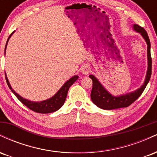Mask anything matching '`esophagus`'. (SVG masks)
<instances>
[{
    "mask_svg": "<svg viewBox=\"0 0 157 157\" xmlns=\"http://www.w3.org/2000/svg\"><path fill=\"white\" fill-rule=\"evenodd\" d=\"M91 71V68L88 65H84L83 66H82L81 68V72H82L85 75H88Z\"/></svg>",
    "mask_w": 157,
    "mask_h": 157,
    "instance_id": "1",
    "label": "esophagus"
}]
</instances>
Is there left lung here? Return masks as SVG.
Instances as JSON below:
<instances>
[{
	"mask_svg": "<svg viewBox=\"0 0 157 157\" xmlns=\"http://www.w3.org/2000/svg\"><path fill=\"white\" fill-rule=\"evenodd\" d=\"M134 29L142 35L146 41L147 45V60H148V67H147L146 78L143 85L137 90L125 95L119 97H113L111 94L108 92L104 89L103 86L97 80L94 75H89V77L93 81L92 90L91 93V98L94 103L99 108L105 110H112L120 108H126L137 100L138 97L142 94L145 87L148 83L151 76V69H152V59L151 56V43L147 32L142 27L137 24L134 25Z\"/></svg>",
	"mask_w": 157,
	"mask_h": 157,
	"instance_id": "8db88e82",
	"label": "left lung"
}]
</instances>
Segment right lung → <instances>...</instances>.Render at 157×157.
<instances>
[{"label": "right lung", "instance_id": "1", "mask_svg": "<svg viewBox=\"0 0 157 157\" xmlns=\"http://www.w3.org/2000/svg\"><path fill=\"white\" fill-rule=\"evenodd\" d=\"M13 32L11 34L10 37H9L8 40H7L6 46H5V50H6L7 43H8L9 39L10 38L11 35L13 34ZM5 77H6V83L8 85L9 88H10L11 91L13 92L14 94L17 97V98L20 101L22 102L23 105H26L27 108L31 109L32 111H35V112H37V113H48L55 112V111H57L58 109H60V108L62 107V105L64 104L66 96H67L68 91V89H69L70 86H71V85H72L74 82H75V81L79 78V77L77 76V75L76 76H74L73 77H71V79H69V80H68L67 82H66V83L61 87V89L57 91V93L56 94L55 96L52 97V98L48 99V100H44V101L36 102L29 101V100L23 98L22 97H21L19 94H17L12 89V87H11L10 82H9L8 79H7L6 73H5Z\"/></svg>", "mask_w": 157, "mask_h": 157}]
</instances>
